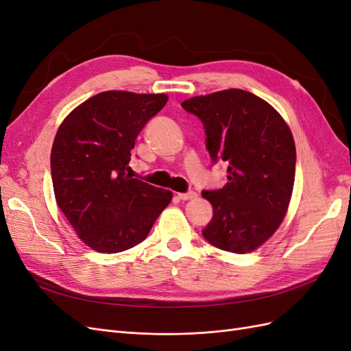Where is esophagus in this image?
Instances as JSON below:
<instances>
[{"instance_id": "obj_1", "label": "esophagus", "mask_w": 351, "mask_h": 351, "mask_svg": "<svg viewBox=\"0 0 351 351\" xmlns=\"http://www.w3.org/2000/svg\"><path fill=\"white\" fill-rule=\"evenodd\" d=\"M177 196H178V199H182V200H192V199H196V197H197V195H196L195 192H187V193H178Z\"/></svg>"}]
</instances>
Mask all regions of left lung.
<instances>
[{"label":"left lung","mask_w":351,"mask_h":351,"mask_svg":"<svg viewBox=\"0 0 351 351\" xmlns=\"http://www.w3.org/2000/svg\"><path fill=\"white\" fill-rule=\"evenodd\" d=\"M182 107L204 123L212 161L228 164L226 186L202 192L214 208L202 234L221 250H256L290 205L295 174L290 127L272 105L241 89L193 97Z\"/></svg>","instance_id":"left-lung-1"}]
</instances>
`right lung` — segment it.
I'll return each instance as SVG.
<instances>
[{"instance_id": "add662e5", "label": "right lung", "mask_w": 351, "mask_h": 351, "mask_svg": "<svg viewBox=\"0 0 351 351\" xmlns=\"http://www.w3.org/2000/svg\"><path fill=\"white\" fill-rule=\"evenodd\" d=\"M165 93L107 90L74 108L51 151L57 205L79 239L101 253L142 243L169 205V190L133 178L137 134L164 108Z\"/></svg>"}]
</instances>
